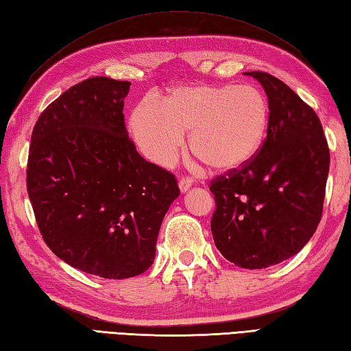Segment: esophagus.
<instances>
[{"mask_svg":"<svg viewBox=\"0 0 351 351\" xmlns=\"http://www.w3.org/2000/svg\"><path fill=\"white\" fill-rule=\"evenodd\" d=\"M191 185H193V180H191L190 176H184L180 180V189L181 191H187Z\"/></svg>","mask_w":351,"mask_h":351,"instance_id":"34e87169","label":"esophagus"}]
</instances>
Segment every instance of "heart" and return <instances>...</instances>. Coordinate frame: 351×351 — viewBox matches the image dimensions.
Wrapping results in <instances>:
<instances>
[{
  "label": "heart",
  "instance_id": "b5f03b06",
  "mask_svg": "<svg viewBox=\"0 0 351 351\" xmlns=\"http://www.w3.org/2000/svg\"><path fill=\"white\" fill-rule=\"evenodd\" d=\"M269 128V103L252 85L197 84L162 95L158 108L143 101L130 117L141 152L170 164L190 134V152L205 169L232 171L258 154Z\"/></svg>",
  "mask_w": 351,
  "mask_h": 351
}]
</instances>
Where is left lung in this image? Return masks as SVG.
<instances>
[{
  "label": "left lung",
  "mask_w": 351,
  "mask_h": 351,
  "mask_svg": "<svg viewBox=\"0 0 351 351\" xmlns=\"http://www.w3.org/2000/svg\"><path fill=\"white\" fill-rule=\"evenodd\" d=\"M263 85L269 128L243 167L210 182L211 234L228 262L265 269L303 250L322 216L330 150L317 112L280 79L245 73Z\"/></svg>",
  "instance_id": "left-lung-1"
}]
</instances>
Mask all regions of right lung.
Returning a JSON list of instances; mask_svg holds the SVG:
<instances>
[{
	"label": "right lung",
	"instance_id": "right-lung-1",
	"mask_svg": "<svg viewBox=\"0 0 351 351\" xmlns=\"http://www.w3.org/2000/svg\"><path fill=\"white\" fill-rule=\"evenodd\" d=\"M130 82L89 77L51 101L32 132L27 191L65 263L101 278L147 271L176 178L136 152L125 126Z\"/></svg>",
	"mask_w": 351,
	"mask_h": 351
}]
</instances>
